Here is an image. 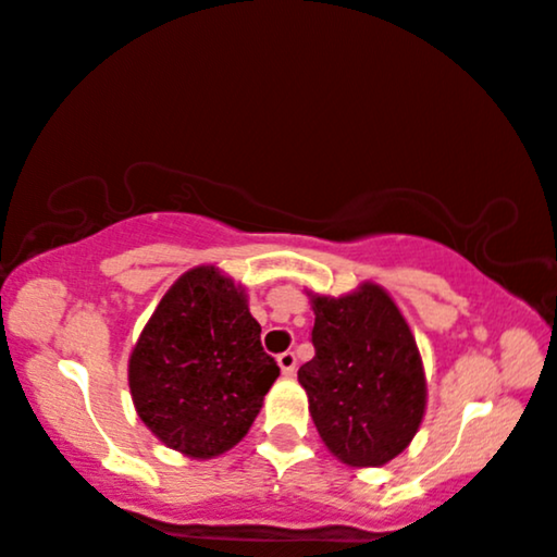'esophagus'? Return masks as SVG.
Listing matches in <instances>:
<instances>
[{
  "mask_svg": "<svg viewBox=\"0 0 557 557\" xmlns=\"http://www.w3.org/2000/svg\"><path fill=\"white\" fill-rule=\"evenodd\" d=\"M277 366H280L282 375H293L295 373V366H297V358H295L293 350H285V354H280L277 356Z\"/></svg>",
  "mask_w": 557,
  "mask_h": 557,
  "instance_id": "obj_1",
  "label": "esophagus"
}]
</instances>
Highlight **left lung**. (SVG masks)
<instances>
[{"label":"left lung","instance_id":"1","mask_svg":"<svg viewBox=\"0 0 557 557\" xmlns=\"http://www.w3.org/2000/svg\"><path fill=\"white\" fill-rule=\"evenodd\" d=\"M310 295L315 356L297 381L323 444L348 467H383L417 436L426 375L409 323L386 289Z\"/></svg>","mask_w":557,"mask_h":557}]
</instances>
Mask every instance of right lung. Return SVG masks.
<instances>
[{"instance_id":"add662e5","label":"right lung","mask_w":557,"mask_h":557,"mask_svg":"<svg viewBox=\"0 0 557 557\" xmlns=\"http://www.w3.org/2000/svg\"><path fill=\"white\" fill-rule=\"evenodd\" d=\"M260 333L245 287L214 264L184 272L131 350L128 386L140 421L189 459L230 451L280 375Z\"/></svg>"}]
</instances>
